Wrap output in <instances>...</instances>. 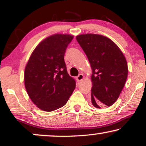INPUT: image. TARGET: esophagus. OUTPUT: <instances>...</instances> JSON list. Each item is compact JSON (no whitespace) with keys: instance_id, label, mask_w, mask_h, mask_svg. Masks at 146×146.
<instances>
[{"instance_id":"1","label":"esophagus","mask_w":146,"mask_h":146,"mask_svg":"<svg viewBox=\"0 0 146 146\" xmlns=\"http://www.w3.org/2000/svg\"><path fill=\"white\" fill-rule=\"evenodd\" d=\"M84 79V76L82 74H80L76 77V80L78 82H80Z\"/></svg>"}]
</instances>
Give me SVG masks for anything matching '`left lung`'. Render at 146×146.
I'll list each match as a JSON object with an SVG mask.
<instances>
[{
  "label": "left lung",
  "mask_w": 146,
  "mask_h": 146,
  "mask_svg": "<svg viewBox=\"0 0 146 146\" xmlns=\"http://www.w3.org/2000/svg\"><path fill=\"white\" fill-rule=\"evenodd\" d=\"M90 63L92 104L95 108L110 106L118 98L127 76V64L122 52L108 38L94 34L76 36Z\"/></svg>",
  "instance_id": "8db88e82"
}]
</instances>
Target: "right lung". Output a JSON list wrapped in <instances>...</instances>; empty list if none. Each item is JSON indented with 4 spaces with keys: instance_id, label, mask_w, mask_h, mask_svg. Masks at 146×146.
Wrapping results in <instances>:
<instances>
[{
    "instance_id": "add662e5",
    "label": "right lung",
    "mask_w": 146,
    "mask_h": 146,
    "mask_svg": "<svg viewBox=\"0 0 146 146\" xmlns=\"http://www.w3.org/2000/svg\"><path fill=\"white\" fill-rule=\"evenodd\" d=\"M74 36L56 34L35 48L26 66L25 84L30 98L38 108L52 111L66 104L76 87L67 72L64 54Z\"/></svg>"
}]
</instances>
